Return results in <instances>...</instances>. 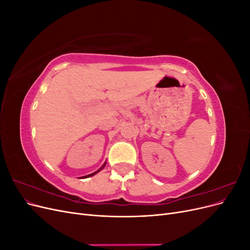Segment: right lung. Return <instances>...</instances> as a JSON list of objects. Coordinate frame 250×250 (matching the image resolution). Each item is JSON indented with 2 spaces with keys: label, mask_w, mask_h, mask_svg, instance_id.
Returning <instances> with one entry per match:
<instances>
[{
  "label": "right lung",
  "mask_w": 250,
  "mask_h": 250,
  "mask_svg": "<svg viewBox=\"0 0 250 250\" xmlns=\"http://www.w3.org/2000/svg\"><path fill=\"white\" fill-rule=\"evenodd\" d=\"M105 165H106V162H105V163H104V164H103V165L101 166V168H100L99 170H97L96 172H94V173H92V174H88V175H85V176H82L81 178H87V177H90V176H94V175H95V174H97L98 172H100V171H101V170H102V169H103V168L105 167Z\"/></svg>",
  "instance_id": "add662e5"
}]
</instances>
